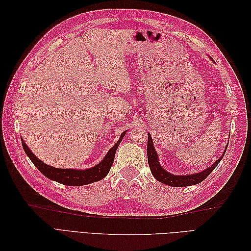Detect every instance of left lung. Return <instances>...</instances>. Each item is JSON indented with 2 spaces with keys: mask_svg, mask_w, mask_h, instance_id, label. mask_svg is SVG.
<instances>
[{
  "mask_svg": "<svg viewBox=\"0 0 251 251\" xmlns=\"http://www.w3.org/2000/svg\"><path fill=\"white\" fill-rule=\"evenodd\" d=\"M148 135L149 136H148L147 151H148V161H149L151 172L159 182H161V183H164L170 186H189V185H195V184L200 183V182H202L204 179H206L208 177V175L216 169V166L219 164L220 161H221V159L224 156L222 155L214 164L210 165L209 168L200 173L187 175V176H176V175H173L162 169V166L158 161V155L153 146V140H151V135L150 134ZM226 149H227V146H226ZM225 151H224L223 154H225Z\"/></svg>",
  "mask_w": 251,
  "mask_h": 251,
  "instance_id": "left-lung-1",
  "label": "left lung"
}]
</instances>
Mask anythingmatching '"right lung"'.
<instances>
[{
  "label": "right lung",
  "instance_id": "obj_1",
  "mask_svg": "<svg viewBox=\"0 0 251 251\" xmlns=\"http://www.w3.org/2000/svg\"><path fill=\"white\" fill-rule=\"evenodd\" d=\"M126 132L120 135L119 140L114 144V146L110 149L108 154L102 159V161L98 163L97 165L93 166L91 169L87 170H73V169H56L52 168L50 165H47L41 161L31 151L28 149L26 146L25 141L22 139L23 149H24L25 153L30 158V160L36 166L43 175H45L47 178L56 181L58 183H62L64 185L69 186H80L93 183V182L100 181L103 179L110 172L111 166L114 162V158H115V153L117 151V148L119 147V143L125 137Z\"/></svg>",
  "mask_w": 251,
  "mask_h": 251
}]
</instances>
